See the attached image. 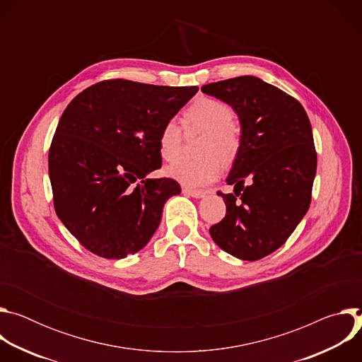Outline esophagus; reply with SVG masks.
Masks as SVG:
<instances>
[{"instance_id": "esophagus-1", "label": "esophagus", "mask_w": 362, "mask_h": 362, "mask_svg": "<svg viewBox=\"0 0 362 362\" xmlns=\"http://www.w3.org/2000/svg\"><path fill=\"white\" fill-rule=\"evenodd\" d=\"M183 193L187 194V196L196 197V199H200V197H203L206 194V192H203V190H193V189H187V187L183 189Z\"/></svg>"}]
</instances>
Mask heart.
I'll use <instances>...</instances> for the list:
<instances>
[{
	"mask_svg": "<svg viewBox=\"0 0 362 362\" xmlns=\"http://www.w3.org/2000/svg\"><path fill=\"white\" fill-rule=\"evenodd\" d=\"M232 116V109L218 98L194 100L183 113V132L186 136L202 133L196 147V154L200 158L179 160L168 166L165 173L187 187H202L215 182L222 172L221 162L230 165L240 150L242 130ZM158 146L163 160L173 162L179 158L182 132L176 122L165 123Z\"/></svg>",
	"mask_w": 362,
	"mask_h": 362,
	"instance_id": "heart-1",
	"label": "heart"
}]
</instances>
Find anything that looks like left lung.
Segmentation results:
<instances>
[{"mask_svg":"<svg viewBox=\"0 0 362 362\" xmlns=\"http://www.w3.org/2000/svg\"><path fill=\"white\" fill-rule=\"evenodd\" d=\"M239 117L242 143L228 185L218 192L225 218L209 232L242 261H257L281 247L309 209L317 173L313 127L300 103L253 76L202 87Z\"/></svg>","mask_w":362,"mask_h":362,"instance_id":"obj_1","label":"left lung"}]
</instances>
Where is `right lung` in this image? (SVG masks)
Masks as SVG:
<instances>
[{
    "mask_svg": "<svg viewBox=\"0 0 362 362\" xmlns=\"http://www.w3.org/2000/svg\"><path fill=\"white\" fill-rule=\"evenodd\" d=\"M130 80L100 81L64 110L48 153L54 209L90 252L123 259L143 249L160 225L166 200L180 193L162 168L158 139L197 93Z\"/></svg>",
    "mask_w": 362,
    "mask_h": 362,
    "instance_id": "1",
    "label": "right lung"
}]
</instances>
